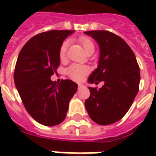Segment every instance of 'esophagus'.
Returning a JSON list of instances; mask_svg holds the SVG:
<instances>
[{
	"mask_svg": "<svg viewBox=\"0 0 156 156\" xmlns=\"http://www.w3.org/2000/svg\"><path fill=\"white\" fill-rule=\"evenodd\" d=\"M78 88H84L85 85H84V84H83V83H78Z\"/></svg>",
	"mask_w": 156,
	"mask_h": 156,
	"instance_id": "obj_1",
	"label": "esophagus"
}]
</instances>
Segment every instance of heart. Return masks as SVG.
Returning a JSON list of instances; mask_svg holds the SVG:
<instances>
[{"label": "heart", "instance_id": "b5f03b06", "mask_svg": "<svg viewBox=\"0 0 156 156\" xmlns=\"http://www.w3.org/2000/svg\"><path fill=\"white\" fill-rule=\"evenodd\" d=\"M78 42L81 44L83 48L84 51L87 52L90 49H94V45L92 40L86 37H82L78 39ZM68 48V41H65L62 43L61 47L59 48V58L61 60L64 59L66 56V51ZM89 72V68L87 66L79 64H72L67 68V74L69 78L74 80V81H81L83 79L86 75L88 74Z\"/></svg>", "mask_w": 156, "mask_h": 156}]
</instances>
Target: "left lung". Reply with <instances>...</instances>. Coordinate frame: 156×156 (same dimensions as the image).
I'll use <instances>...</instances> for the list:
<instances>
[{"label": "left lung", "mask_w": 156, "mask_h": 156, "mask_svg": "<svg viewBox=\"0 0 156 156\" xmlns=\"http://www.w3.org/2000/svg\"><path fill=\"white\" fill-rule=\"evenodd\" d=\"M84 33L98 42L100 50L98 68L88 83H105L100 88L88 87L90 96L85 100V108L96 124H114L125 115L138 94L140 67L133 51L120 37L108 31Z\"/></svg>", "instance_id": "1"}]
</instances>
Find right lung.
<instances>
[{
    "label": "right lung",
    "mask_w": 156,
    "mask_h": 156,
    "mask_svg": "<svg viewBox=\"0 0 156 156\" xmlns=\"http://www.w3.org/2000/svg\"><path fill=\"white\" fill-rule=\"evenodd\" d=\"M73 31L51 30L34 36L20 51L14 81L27 111L39 124L54 126L66 118L78 84L69 79L51 80L60 64L59 48Z\"/></svg>",
    "instance_id": "right-lung-1"
}]
</instances>
